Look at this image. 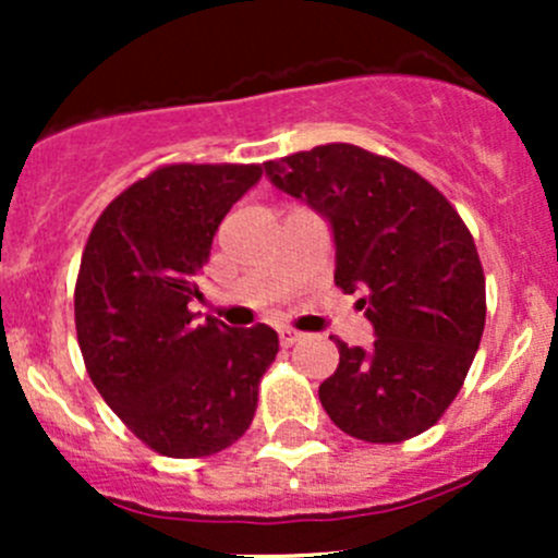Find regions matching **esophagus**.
Returning a JSON list of instances; mask_svg holds the SVG:
<instances>
[{
	"label": "esophagus",
	"mask_w": 558,
	"mask_h": 558,
	"mask_svg": "<svg viewBox=\"0 0 558 558\" xmlns=\"http://www.w3.org/2000/svg\"><path fill=\"white\" fill-rule=\"evenodd\" d=\"M278 337H280V345H283V348H291V345H294V342L302 340L300 331H296V329H286V326L278 331Z\"/></svg>",
	"instance_id": "1"
}]
</instances>
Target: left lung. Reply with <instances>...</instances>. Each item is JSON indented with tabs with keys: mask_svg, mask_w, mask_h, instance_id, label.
<instances>
[{
	"mask_svg": "<svg viewBox=\"0 0 558 558\" xmlns=\"http://www.w3.org/2000/svg\"><path fill=\"white\" fill-rule=\"evenodd\" d=\"M286 194L329 221L335 283L373 324V348L337 342L318 388L329 418L364 442H402L440 421L486 326V278L451 202L399 161L329 143L264 165Z\"/></svg>",
	"mask_w": 558,
	"mask_h": 558,
	"instance_id": "left-lung-1",
	"label": "left lung"
}]
</instances>
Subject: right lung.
<instances>
[{
	"instance_id": "add662e5",
	"label": "right lung",
	"mask_w": 558,
	"mask_h": 558,
	"mask_svg": "<svg viewBox=\"0 0 558 558\" xmlns=\"http://www.w3.org/2000/svg\"><path fill=\"white\" fill-rule=\"evenodd\" d=\"M262 165H167L105 207L75 283V329L88 378L156 453L213 456L251 426L258 384L278 353L267 324H194L196 278L223 216Z\"/></svg>"
}]
</instances>
